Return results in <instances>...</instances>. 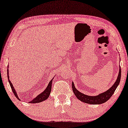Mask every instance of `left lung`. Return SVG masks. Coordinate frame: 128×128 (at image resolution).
<instances>
[{
    "label": "left lung",
    "mask_w": 128,
    "mask_h": 128,
    "mask_svg": "<svg viewBox=\"0 0 128 128\" xmlns=\"http://www.w3.org/2000/svg\"><path fill=\"white\" fill-rule=\"evenodd\" d=\"M121 68H120L118 76L117 77L116 82L113 84V86L111 88L106 90V92L104 93H101L98 94V96H87L86 94H83L81 93L75 88L74 82L72 83V87L73 92L74 93L75 96H76L79 100L82 101L83 102L86 103V104H101L102 103H104L106 101H108L109 98H110L111 96H112L113 93H114L115 90H116L117 86H118L120 82L121 79Z\"/></svg>",
    "instance_id": "obj_1"
}]
</instances>
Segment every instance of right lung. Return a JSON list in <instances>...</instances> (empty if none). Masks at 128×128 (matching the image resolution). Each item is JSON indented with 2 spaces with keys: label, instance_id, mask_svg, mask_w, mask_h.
Segmentation results:
<instances>
[{
  "label": "right lung",
  "instance_id": "add662e5",
  "mask_svg": "<svg viewBox=\"0 0 128 128\" xmlns=\"http://www.w3.org/2000/svg\"><path fill=\"white\" fill-rule=\"evenodd\" d=\"M7 74H8V82L10 83V86H11V88L12 89V90L14 93V94H15V96H16V97L18 99V100H20L18 97L16 92L15 89H14L13 85L12 84V83L10 82V79H9V76H8V70H7ZM52 80H51L50 81V82L48 84L47 87L44 90L43 92H42V93H40V94H38V96L36 97L35 98H34V100H32V101H31L30 102V103H38V102H42L44 100H46L48 98V97H49V96L50 94V93L51 92V87H52Z\"/></svg>",
  "mask_w": 128,
  "mask_h": 128
}]
</instances>
